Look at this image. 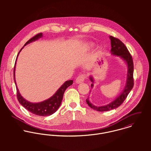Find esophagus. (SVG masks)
Returning a JSON list of instances; mask_svg holds the SVG:
<instances>
[{
	"mask_svg": "<svg viewBox=\"0 0 151 151\" xmlns=\"http://www.w3.org/2000/svg\"><path fill=\"white\" fill-rule=\"evenodd\" d=\"M86 78V74H81L79 76L77 77V78L76 80V82L77 84H80L83 82H84V80Z\"/></svg>",
	"mask_w": 151,
	"mask_h": 151,
	"instance_id": "34e87169",
	"label": "esophagus"
}]
</instances>
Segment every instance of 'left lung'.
<instances>
[{
  "label": "left lung",
  "instance_id": "left-lung-1",
  "mask_svg": "<svg viewBox=\"0 0 151 151\" xmlns=\"http://www.w3.org/2000/svg\"><path fill=\"white\" fill-rule=\"evenodd\" d=\"M110 40L111 41V53L113 55L119 56L122 58L127 63L128 67L127 71V77L126 80V85L122 92V93L113 102L110 103L107 105L102 106H96L92 105L89 101L88 98L86 99V103L90 108L93 110H97L98 111H109L119 107L124 101V100L127 97L129 92L132 89L134 86V78H133V73H134V64L132 56L129 53V51L125 45L118 38H114L112 36H110ZM90 80L94 83L93 78L92 76L89 77ZM91 88L93 86V83L91 85Z\"/></svg>",
  "mask_w": 151,
  "mask_h": 151
}]
</instances>
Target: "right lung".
I'll list each match as a JSON object with an SVG mask.
<instances>
[{
    "instance_id": "right-lung-1",
    "label": "right lung",
    "mask_w": 151,
    "mask_h": 151,
    "mask_svg": "<svg viewBox=\"0 0 151 151\" xmlns=\"http://www.w3.org/2000/svg\"><path fill=\"white\" fill-rule=\"evenodd\" d=\"M42 37V33H39L33 37L32 38L29 40L26 43H25L24 46L27 45L28 43L32 42V41H35V40H37L40 38H41ZM21 49L20 52H19L17 58L18 57V55L20 51L22 50ZM17 60V59H16ZM16 61L14 67V80L15 84L16 85V89H17V99L19 102V103L22 105L24 108H25L27 110H28L31 113L40 116H50L52 114H53L55 111H57V110L59 109L60 106V104L62 103L63 95L65 93V89L70 86L73 84V80H68L65 81V83L59 88V89L56 91V92L50 98L47 99L46 101H44L43 102H39V103H31L27 101H26L25 99H24L22 97L21 94L19 92V91L18 89V88L17 86L16 80H15V68H16Z\"/></svg>"
}]
</instances>
